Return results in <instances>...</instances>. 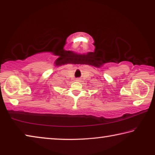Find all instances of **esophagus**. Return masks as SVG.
<instances>
[{"label":"esophagus","instance_id":"obj_1","mask_svg":"<svg viewBox=\"0 0 155 155\" xmlns=\"http://www.w3.org/2000/svg\"><path fill=\"white\" fill-rule=\"evenodd\" d=\"M76 81H78V82H80V78H76Z\"/></svg>","mask_w":155,"mask_h":155}]
</instances>
